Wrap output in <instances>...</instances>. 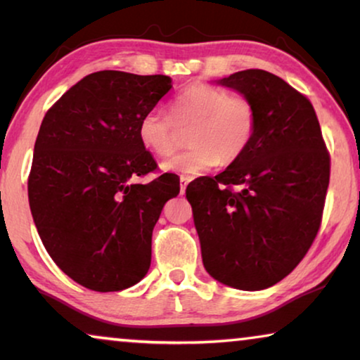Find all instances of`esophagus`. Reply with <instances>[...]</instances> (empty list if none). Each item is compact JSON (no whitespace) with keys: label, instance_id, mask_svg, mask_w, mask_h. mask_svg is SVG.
<instances>
[{"label":"esophagus","instance_id":"obj_1","mask_svg":"<svg viewBox=\"0 0 360 360\" xmlns=\"http://www.w3.org/2000/svg\"><path fill=\"white\" fill-rule=\"evenodd\" d=\"M188 184H190V176H181V179H180V191H181V193H185V190H186V186H188Z\"/></svg>","mask_w":360,"mask_h":360}]
</instances>
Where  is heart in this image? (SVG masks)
Masks as SVG:
<instances>
[{"label": "heart", "instance_id": "heart-1", "mask_svg": "<svg viewBox=\"0 0 360 360\" xmlns=\"http://www.w3.org/2000/svg\"><path fill=\"white\" fill-rule=\"evenodd\" d=\"M257 124V108L249 96L231 95L213 85H193L172 101L170 116L159 108L144 112L137 134L146 149L167 155L175 149L176 126L191 127L190 149L165 159L162 169L195 176L214 169L219 162L239 160L252 144Z\"/></svg>", "mask_w": 360, "mask_h": 360}]
</instances>
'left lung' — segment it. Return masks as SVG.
I'll return each mask as SVG.
<instances>
[{"label": "left lung", "instance_id": "1", "mask_svg": "<svg viewBox=\"0 0 360 360\" xmlns=\"http://www.w3.org/2000/svg\"><path fill=\"white\" fill-rule=\"evenodd\" d=\"M218 83L254 101L257 132L239 160L186 186V198L206 272L254 292L287 277L311 248L331 159L313 105L282 78L250 68Z\"/></svg>", "mask_w": 360, "mask_h": 360}]
</instances>
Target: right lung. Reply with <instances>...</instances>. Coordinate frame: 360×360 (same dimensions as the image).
<instances>
[{
    "mask_svg": "<svg viewBox=\"0 0 360 360\" xmlns=\"http://www.w3.org/2000/svg\"><path fill=\"white\" fill-rule=\"evenodd\" d=\"M170 88L167 75L95 72L44 116L29 206L49 255L85 288L120 292L150 267L152 229L180 185L174 174L134 181L157 169L137 126Z\"/></svg>",
    "mask_w": 360,
    "mask_h": 360,
    "instance_id": "right-lung-1",
    "label": "right lung"
}]
</instances>
